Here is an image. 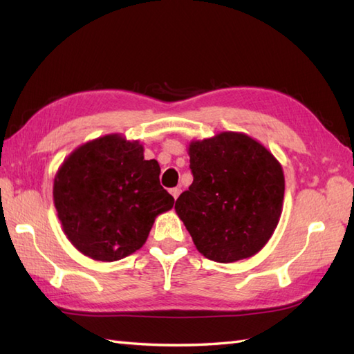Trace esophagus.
<instances>
[{"instance_id":"34e87169","label":"esophagus","mask_w":354,"mask_h":354,"mask_svg":"<svg viewBox=\"0 0 354 354\" xmlns=\"http://www.w3.org/2000/svg\"><path fill=\"white\" fill-rule=\"evenodd\" d=\"M170 193H171V196L175 198V201H176L179 194H181V189H179V187H175V189H171V190H170Z\"/></svg>"}]
</instances>
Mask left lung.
<instances>
[{
	"mask_svg": "<svg viewBox=\"0 0 354 354\" xmlns=\"http://www.w3.org/2000/svg\"><path fill=\"white\" fill-rule=\"evenodd\" d=\"M193 184L175 209L207 259L232 263L252 257L280 221L284 175L259 141L221 132L189 146Z\"/></svg>",
	"mask_w": 354,
	"mask_h": 354,
	"instance_id": "obj_1",
	"label": "left lung"
}]
</instances>
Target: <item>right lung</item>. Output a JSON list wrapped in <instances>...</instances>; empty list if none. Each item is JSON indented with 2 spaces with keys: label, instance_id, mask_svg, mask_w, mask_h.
Returning a JSON list of instances; mask_svg holds the SVG:
<instances>
[{
  "label": "right lung",
  "instance_id": "obj_1",
  "mask_svg": "<svg viewBox=\"0 0 354 354\" xmlns=\"http://www.w3.org/2000/svg\"><path fill=\"white\" fill-rule=\"evenodd\" d=\"M142 153L138 141L104 135L77 147L56 173L53 199L64 232L93 260L140 250L155 217L175 204L160 184V164Z\"/></svg>",
  "mask_w": 354,
  "mask_h": 354
}]
</instances>
